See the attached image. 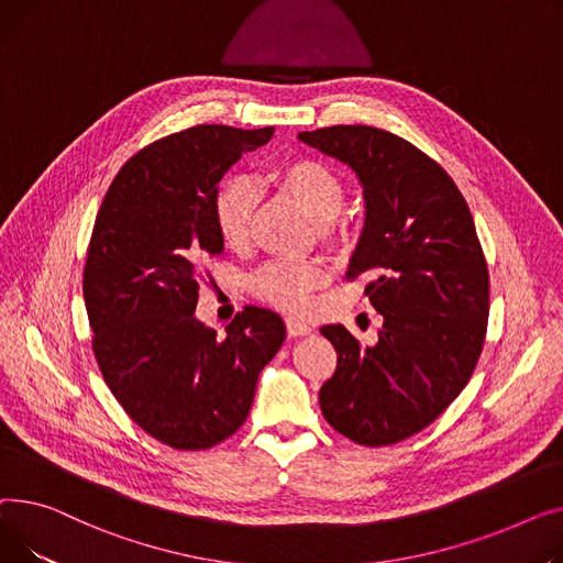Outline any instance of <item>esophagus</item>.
<instances>
[{"label": "esophagus", "instance_id": "34e87169", "mask_svg": "<svg viewBox=\"0 0 563 563\" xmlns=\"http://www.w3.org/2000/svg\"><path fill=\"white\" fill-rule=\"evenodd\" d=\"M286 332H288L290 339H297V336L311 334V327L302 320H297V318H286Z\"/></svg>", "mask_w": 563, "mask_h": 563}]
</instances>
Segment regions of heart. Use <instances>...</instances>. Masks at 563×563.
<instances>
[{
  "label": "heart",
  "mask_w": 563,
  "mask_h": 563,
  "mask_svg": "<svg viewBox=\"0 0 563 563\" xmlns=\"http://www.w3.org/2000/svg\"><path fill=\"white\" fill-rule=\"evenodd\" d=\"M271 184L300 207L316 224L322 239L341 236L339 213L345 207V184L316 158H292L279 163L268 175ZM256 211V190L245 179H229L213 200V222L227 247H243ZM327 282V268L320 261H271L250 277V288L261 300L275 307L302 311L311 295Z\"/></svg>",
  "instance_id": "b5f03b06"
}]
</instances>
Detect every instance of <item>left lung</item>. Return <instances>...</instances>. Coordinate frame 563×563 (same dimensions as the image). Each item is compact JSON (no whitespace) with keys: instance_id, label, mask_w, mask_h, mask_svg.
<instances>
[{"instance_id":"1","label":"left lung","mask_w":563,"mask_h":563,"mask_svg":"<svg viewBox=\"0 0 563 563\" xmlns=\"http://www.w3.org/2000/svg\"><path fill=\"white\" fill-rule=\"evenodd\" d=\"M297 139L361 181L366 222L347 279L373 277L366 295L384 318L373 347L343 324L320 329L339 354L322 416L358 445L405 441L452 405L484 347L488 268L471 209L437 161L390 131L339 124Z\"/></svg>"}]
</instances>
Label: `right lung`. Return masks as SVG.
<instances>
[{
  "label": "right lung",
  "mask_w": 563,
  "mask_h": 563,
  "mask_svg": "<svg viewBox=\"0 0 563 563\" xmlns=\"http://www.w3.org/2000/svg\"><path fill=\"white\" fill-rule=\"evenodd\" d=\"M273 134L200 124L165 136L122 165L95 218L84 300L97 366L129 418L175 450L234 434L286 339L271 309L245 307L222 339L195 318L205 261L224 250L218 184Z\"/></svg>",
  "instance_id": "add662e5"
}]
</instances>
